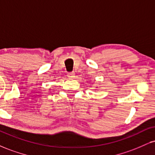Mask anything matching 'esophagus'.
Masks as SVG:
<instances>
[{
  "label": "esophagus",
  "mask_w": 155,
  "mask_h": 155,
  "mask_svg": "<svg viewBox=\"0 0 155 155\" xmlns=\"http://www.w3.org/2000/svg\"><path fill=\"white\" fill-rule=\"evenodd\" d=\"M67 76H68V77L69 78V79H74V76H75V73H74V72H70V73H68V74H67Z\"/></svg>",
  "instance_id": "obj_1"
}]
</instances>
